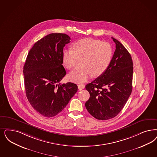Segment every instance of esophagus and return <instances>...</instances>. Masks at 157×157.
Returning a JSON list of instances; mask_svg holds the SVG:
<instances>
[{
    "mask_svg": "<svg viewBox=\"0 0 157 157\" xmlns=\"http://www.w3.org/2000/svg\"><path fill=\"white\" fill-rule=\"evenodd\" d=\"M78 89L79 90H82L83 89H84L85 88V85H83V84H82V83H80V84H79L78 85Z\"/></svg>",
    "mask_w": 157,
    "mask_h": 157,
    "instance_id": "34e87169",
    "label": "esophagus"
}]
</instances>
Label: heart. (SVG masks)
Here are the masks:
<instances>
[{
  "mask_svg": "<svg viewBox=\"0 0 157 157\" xmlns=\"http://www.w3.org/2000/svg\"><path fill=\"white\" fill-rule=\"evenodd\" d=\"M73 50H65L63 54V63L68 70L74 68L78 59H84L82 68L69 74L71 81L84 82L92 75L98 77L108 68L113 57V49L107 42L98 39L85 38L73 45Z\"/></svg>",
  "mask_w": 157,
  "mask_h": 157,
  "instance_id": "b5f03b06",
  "label": "heart"
}]
</instances>
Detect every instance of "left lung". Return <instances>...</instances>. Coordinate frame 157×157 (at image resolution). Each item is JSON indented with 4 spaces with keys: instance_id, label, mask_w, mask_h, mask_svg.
Wrapping results in <instances>:
<instances>
[{
    "instance_id": "1",
    "label": "left lung",
    "mask_w": 157,
    "mask_h": 157,
    "mask_svg": "<svg viewBox=\"0 0 157 157\" xmlns=\"http://www.w3.org/2000/svg\"><path fill=\"white\" fill-rule=\"evenodd\" d=\"M112 39L116 49L108 68L85 86L90 93L85 107L91 115L99 120L116 117L132 91L133 67L131 56L122 43Z\"/></svg>"
}]
</instances>
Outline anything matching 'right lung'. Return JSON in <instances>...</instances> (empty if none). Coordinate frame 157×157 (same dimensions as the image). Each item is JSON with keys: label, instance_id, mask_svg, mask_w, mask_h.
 Returning <instances> with one entry per match:
<instances>
[{"label": "right lung", "instance_id": "obj_1", "mask_svg": "<svg viewBox=\"0 0 157 157\" xmlns=\"http://www.w3.org/2000/svg\"><path fill=\"white\" fill-rule=\"evenodd\" d=\"M70 39L65 33L46 35L34 44L24 66L28 100L36 112L47 118L62 111L78 90L75 83H59L66 75L63 54Z\"/></svg>", "mask_w": 157, "mask_h": 157}]
</instances>
